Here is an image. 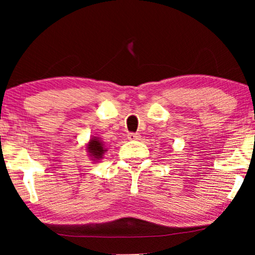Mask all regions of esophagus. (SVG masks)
<instances>
[{
	"label": "esophagus",
	"instance_id": "esophagus-1",
	"mask_svg": "<svg viewBox=\"0 0 255 255\" xmlns=\"http://www.w3.org/2000/svg\"><path fill=\"white\" fill-rule=\"evenodd\" d=\"M128 140H139V139H140V135H139V133H128Z\"/></svg>",
	"mask_w": 255,
	"mask_h": 255
}]
</instances>
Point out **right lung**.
<instances>
[{
  "mask_svg": "<svg viewBox=\"0 0 255 255\" xmlns=\"http://www.w3.org/2000/svg\"><path fill=\"white\" fill-rule=\"evenodd\" d=\"M85 149L88 158L94 163H96L103 159L104 153L108 151V147L106 146V142L102 141V138L97 137V135H92L88 142L85 145Z\"/></svg>",
  "mask_w": 255,
  "mask_h": 255,
  "instance_id": "obj_1",
  "label": "right lung"
}]
</instances>
